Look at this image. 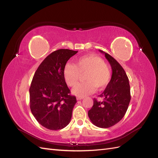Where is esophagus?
<instances>
[{"label":"esophagus","instance_id":"34e87169","mask_svg":"<svg viewBox=\"0 0 158 158\" xmlns=\"http://www.w3.org/2000/svg\"><path fill=\"white\" fill-rule=\"evenodd\" d=\"M83 98V97H77V100H82Z\"/></svg>","mask_w":158,"mask_h":158}]
</instances>
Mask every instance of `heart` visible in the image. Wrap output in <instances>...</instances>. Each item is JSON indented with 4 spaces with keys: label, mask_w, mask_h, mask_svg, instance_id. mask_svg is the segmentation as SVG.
<instances>
[{
    "label": "heart",
    "mask_w": 158,
    "mask_h": 158,
    "mask_svg": "<svg viewBox=\"0 0 158 158\" xmlns=\"http://www.w3.org/2000/svg\"><path fill=\"white\" fill-rule=\"evenodd\" d=\"M84 73L85 81L79 83L72 91L73 94L79 97L94 92L96 88L99 90L105 88L111 79L110 66L102 58L93 54L78 58L75 64H66L64 70L66 82L70 87L75 86L81 74Z\"/></svg>",
    "instance_id": "b5f03b06"
}]
</instances>
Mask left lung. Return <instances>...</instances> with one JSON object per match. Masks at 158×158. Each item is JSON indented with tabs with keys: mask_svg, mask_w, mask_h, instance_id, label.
I'll return each mask as SVG.
<instances>
[{
	"mask_svg": "<svg viewBox=\"0 0 158 158\" xmlns=\"http://www.w3.org/2000/svg\"><path fill=\"white\" fill-rule=\"evenodd\" d=\"M105 58L112 68V77L100 97L102 102L94 98V105L89 110L88 116L93 124L102 128L110 127L118 123L127 111L131 99L129 80L119 62L107 53Z\"/></svg>",
	"mask_w": 158,
	"mask_h": 158,
	"instance_id": "obj_1",
	"label": "left lung"
}]
</instances>
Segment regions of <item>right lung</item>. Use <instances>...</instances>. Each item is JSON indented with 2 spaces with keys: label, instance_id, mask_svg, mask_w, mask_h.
Returning <instances> with one entry per match:
<instances>
[{
  "label": "right lung",
  "instance_id": "obj_1",
  "mask_svg": "<svg viewBox=\"0 0 158 158\" xmlns=\"http://www.w3.org/2000/svg\"><path fill=\"white\" fill-rule=\"evenodd\" d=\"M78 52L61 49L41 62L29 89L30 107L36 121L47 129L61 130L70 123L76 97L70 94L64 70L67 61Z\"/></svg>",
  "mask_w": 158,
  "mask_h": 158
}]
</instances>
